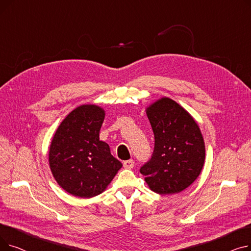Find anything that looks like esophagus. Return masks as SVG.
<instances>
[{
  "instance_id": "esophagus-1",
  "label": "esophagus",
  "mask_w": 251,
  "mask_h": 251,
  "mask_svg": "<svg viewBox=\"0 0 251 251\" xmlns=\"http://www.w3.org/2000/svg\"><path fill=\"white\" fill-rule=\"evenodd\" d=\"M123 166H124L125 169H132L134 167V161L133 160L126 161V162H124Z\"/></svg>"
}]
</instances>
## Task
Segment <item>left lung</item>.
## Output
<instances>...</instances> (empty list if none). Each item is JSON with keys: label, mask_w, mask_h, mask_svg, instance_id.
<instances>
[{"label": "left lung", "mask_w": 251, "mask_h": 251, "mask_svg": "<svg viewBox=\"0 0 251 251\" xmlns=\"http://www.w3.org/2000/svg\"><path fill=\"white\" fill-rule=\"evenodd\" d=\"M146 112L154 134V150L140 173L151 191L179 193L197 179L204 164L205 147L200 126L170 98L156 100Z\"/></svg>", "instance_id": "1"}]
</instances>
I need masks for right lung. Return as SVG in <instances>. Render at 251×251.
<instances>
[{"label":"right lung","instance_id":"obj_1","mask_svg":"<svg viewBox=\"0 0 251 251\" xmlns=\"http://www.w3.org/2000/svg\"><path fill=\"white\" fill-rule=\"evenodd\" d=\"M104 110L81 104L59 125L49 150V164L55 180L65 191L81 199L102 193L122 168L100 140Z\"/></svg>","mask_w":251,"mask_h":251}]
</instances>
